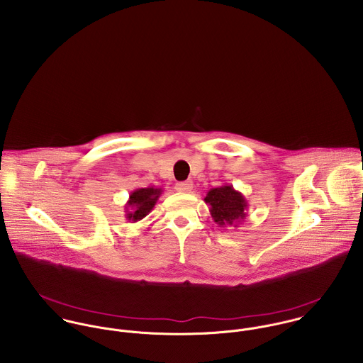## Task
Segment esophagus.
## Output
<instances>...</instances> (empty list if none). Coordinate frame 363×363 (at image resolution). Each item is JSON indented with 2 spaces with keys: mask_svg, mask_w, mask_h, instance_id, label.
I'll use <instances>...</instances> for the list:
<instances>
[{
  "mask_svg": "<svg viewBox=\"0 0 363 363\" xmlns=\"http://www.w3.org/2000/svg\"><path fill=\"white\" fill-rule=\"evenodd\" d=\"M193 190V182L186 180V182H179L176 184V191L179 193H190Z\"/></svg>",
  "mask_w": 363,
  "mask_h": 363,
  "instance_id": "34e87169",
  "label": "esophagus"
}]
</instances>
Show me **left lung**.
<instances>
[{"mask_svg":"<svg viewBox=\"0 0 363 363\" xmlns=\"http://www.w3.org/2000/svg\"><path fill=\"white\" fill-rule=\"evenodd\" d=\"M204 201L209 206V213L213 222L220 228L226 225L238 228L247 216L249 204L246 197L230 184L211 189Z\"/></svg>","mask_w":363,"mask_h":363,"instance_id":"obj_1","label":"left lung"}]
</instances>
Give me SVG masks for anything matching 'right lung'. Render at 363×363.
Wrapping results in <instances>:
<instances>
[{
    "mask_svg": "<svg viewBox=\"0 0 363 363\" xmlns=\"http://www.w3.org/2000/svg\"><path fill=\"white\" fill-rule=\"evenodd\" d=\"M162 189L145 187L137 189L130 194V199L125 204V218L130 222H138L144 219L155 207L156 201L162 194Z\"/></svg>",
    "mask_w": 363,
    "mask_h": 363,
    "instance_id": "right-lung-1",
    "label": "right lung"
}]
</instances>
